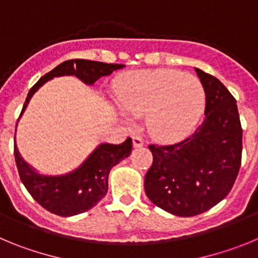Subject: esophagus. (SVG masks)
Listing matches in <instances>:
<instances>
[{
    "label": "esophagus",
    "instance_id": "esophagus-1",
    "mask_svg": "<svg viewBox=\"0 0 258 258\" xmlns=\"http://www.w3.org/2000/svg\"><path fill=\"white\" fill-rule=\"evenodd\" d=\"M133 146L136 147V149H140V147H142V146H143L142 138H141V137H138V136H134L133 137Z\"/></svg>",
    "mask_w": 258,
    "mask_h": 258
}]
</instances>
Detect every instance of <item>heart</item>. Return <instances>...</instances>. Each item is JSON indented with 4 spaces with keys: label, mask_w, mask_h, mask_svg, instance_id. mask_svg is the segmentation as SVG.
I'll use <instances>...</instances> for the list:
<instances>
[{
    "label": "heart",
    "mask_w": 258,
    "mask_h": 258,
    "mask_svg": "<svg viewBox=\"0 0 258 258\" xmlns=\"http://www.w3.org/2000/svg\"><path fill=\"white\" fill-rule=\"evenodd\" d=\"M125 112L146 115V127L160 141H179L195 129L206 108V90L198 77L174 70H142L126 75L116 88ZM122 118H131L122 113Z\"/></svg>",
    "instance_id": "1"
}]
</instances>
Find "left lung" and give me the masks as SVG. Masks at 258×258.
Returning <instances> with one entry per match:
<instances>
[{
	"label": "left lung",
	"instance_id": "left-lung-1",
	"mask_svg": "<svg viewBox=\"0 0 258 258\" xmlns=\"http://www.w3.org/2000/svg\"><path fill=\"white\" fill-rule=\"evenodd\" d=\"M195 71L206 90V118L182 142L150 146L154 163L145 177L149 199L179 217L207 212L227 197L243 149L235 98L220 80Z\"/></svg>",
	"mask_w": 258,
	"mask_h": 258
}]
</instances>
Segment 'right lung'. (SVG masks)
<instances>
[{"mask_svg": "<svg viewBox=\"0 0 258 258\" xmlns=\"http://www.w3.org/2000/svg\"><path fill=\"white\" fill-rule=\"evenodd\" d=\"M124 67V64H108L103 61L85 59H71L63 61L32 86L23 106L20 117L33 94L54 77L76 76L86 85H94L95 81L101 77L108 76ZM14 142L15 163L23 184L41 207L63 217L83 213L97 206V203L108 190L109 170L132 152V138H127L120 145L99 143L74 170L63 174H44L37 172L23 159L17 147V141Z\"/></svg>", "mask_w": 258, "mask_h": 258, "instance_id": "1", "label": "right lung"}]
</instances>
